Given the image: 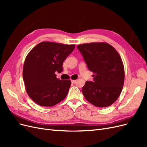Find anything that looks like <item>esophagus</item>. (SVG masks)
<instances>
[{
    "label": "esophagus",
    "instance_id": "34e87169",
    "mask_svg": "<svg viewBox=\"0 0 147 147\" xmlns=\"http://www.w3.org/2000/svg\"><path fill=\"white\" fill-rule=\"evenodd\" d=\"M76 82H77V80H71V82H72V83H75Z\"/></svg>",
    "mask_w": 147,
    "mask_h": 147
}]
</instances>
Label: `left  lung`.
Masks as SVG:
<instances>
[{"label":"left lung","instance_id":"8db88e82","mask_svg":"<svg viewBox=\"0 0 147 147\" xmlns=\"http://www.w3.org/2000/svg\"><path fill=\"white\" fill-rule=\"evenodd\" d=\"M77 48L88 69L94 73V81H87L82 88L84 97L97 107L111 105L118 99L124 84L121 57L112 45L105 42L84 43Z\"/></svg>","mask_w":147,"mask_h":147}]
</instances>
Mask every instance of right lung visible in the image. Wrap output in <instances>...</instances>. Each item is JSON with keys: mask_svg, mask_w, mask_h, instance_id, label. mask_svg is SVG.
Masks as SVG:
<instances>
[{"mask_svg": "<svg viewBox=\"0 0 147 147\" xmlns=\"http://www.w3.org/2000/svg\"><path fill=\"white\" fill-rule=\"evenodd\" d=\"M75 45L43 42L33 48L26 56L23 77L26 91L38 105L51 107L63 100L71 84L70 80H61L56 72L63 70V62Z\"/></svg>", "mask_w": 147, "mask_h": 147, "instance_id": "right-lung-1", "label": "right lung"}]
</instances>
